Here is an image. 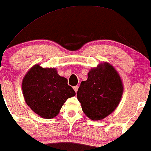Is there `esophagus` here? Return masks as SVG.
Returning a JSON list of instances; mask_svg holds the SVG:
<instances>
[{"mask_svg":"<svg viewBox=\"0 0 151 151\" xmlns=\"http://www.w3.org/2000/svg\"><path fill=\"white\" fill-rule=\"evenodd\" d=\"M78 86H74L73 87V90H75V92L76 93H77V91H78Z\"/></svg>","mask_w":151,"mask_h":151,"instance_id":"34e87169","label":"esophagus"}]
</instances>
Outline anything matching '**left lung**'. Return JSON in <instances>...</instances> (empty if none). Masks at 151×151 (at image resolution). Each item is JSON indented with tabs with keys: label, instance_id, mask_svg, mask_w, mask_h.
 <instances>
[{
	"label": "left lung",
	"instance_id": "1",
	"mask_svg": "<svg viewBox=\"0 0 151 151\" xmlns=\"http://www.w3.org/2000/svg\"><path fill=\"white\" fill-rule=\"evenodd\" d=\"M124 92L121 77L107 62L91 68L87 81H82L77 93L83 112L93 121L102 120L118 107Z\"/></svg>",
	"mask_w": 151,
	"mask_h": 151
}]
</instances>
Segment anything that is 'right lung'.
<instances>
[{
	"label": "right lung",
	"instance_id": "add662e5",
	"mask_svg": "<svg viewBox=\"0 0 151 151\" xmlns=\"http://www.w3.org/2000/svg\"><path fill=\"white\" fill-rule=\"evenodd\" d=\"M24 100L34 112L44 119L56 116L69 97L76 95L68 80L55 68H42L39 63L28 70L22 79Z\"/></svg>",
	"mask_w": 151,
	"mask_h": 151
}]
</instances>
